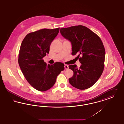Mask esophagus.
I'll list each match as a JSON object with an SVG mask.
<instances>
[{"mask_svg": "<svg viewBox=\"0 0 124 124\" xmlns=\"http://www.w3.org/2000/svg\"><path fill=\"white\" fill-rule=\"evenodd\" d=\"M65 69L66 70L68 69V66L67 65H65Z\"/></svg>", "mask_w": 124, "mask_h": 124, "instance_id": "1", "label": "esophagus"}]
</instances>
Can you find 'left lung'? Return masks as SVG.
Listing matches in <instances>:
<instances>
[{"label": "left lung", "mask_w": 124, "mask_h": 124, "mask_svg": "<svg viewBox=\"0 0 124 124\" xmlns=\"http://www.w3.org/2000/svg\"><path fill=\"white\" fill-rule=\"evenodd\" d=\"M60 32L72 45V55H78L81 65L69 66L73 75L69 79L73 87L84 90L92 87L102 75L104 67L105 51L99 37L82 25L62 28Z\"/></svg>", "instance_id": "left-lung-1"}]
</instances>
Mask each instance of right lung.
Here are the masks:
<instances>
[{
	"label": "right lung",
	"instance_id": "right-lung-1",
	"mask_svg": "<svg viewBox=\"0 0 124 124\" xmlns=\"http://www.w3.org/2000/svg\"><path fill=\"white\" fill-rule=\"evenodd\" d=\"M59 31V28L31 32L25 37L21 45L19 65L26 80L40 91H45L52 87L58 75L65 69L62 63L47 65L43 59L49 53L51 43Z\"/></svg>",
	"mask_w": 124,
	"mask_h": 124
}]
</instances>
